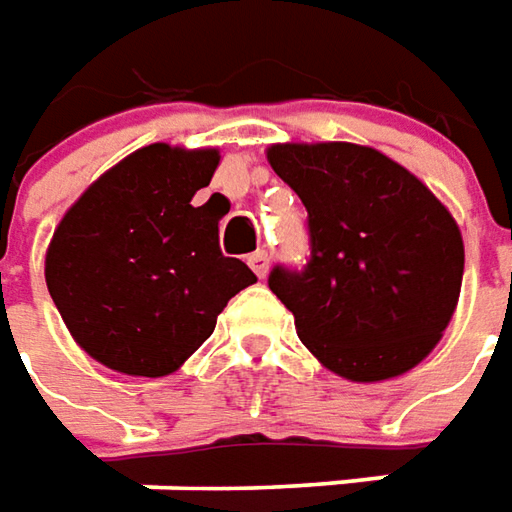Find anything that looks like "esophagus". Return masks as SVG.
Listing matches in <instances>:
<instances>
[{
    "label": "esophagus",
    "mask_w": 512,
    "mask_h": 512,
    "mask_svg": "<svg viewBox=\"0 0 512 512\" xmlns=\"http://www.w3.org/2000/svg\"><path fill=\"white\" fill-rule=\"evenodd\" d=\"M246 263L252 266V272L257 274V277H266V272H269V252H255V255L246 257Z\"/></svg>",
    "instance_id": "obj_1"
}]
</instances>
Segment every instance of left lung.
<instances>
[{"label":"left lung","mask_w":512,"mask_h":512,"mask_svg":"<svg viewBox=\"0 0 512 512\" xmlns=\"http://www.w3.org/2000/svg\"><path fill=\"white\" fill-rule=\"evenodd\" d=\"M266 155L309 212V263L269 274L297 337L351 382L411 371L459 303L465 243L453 215L371 147L274 144Z\"/></svg>","instance_id":"left-lung-1"}]
</instances>
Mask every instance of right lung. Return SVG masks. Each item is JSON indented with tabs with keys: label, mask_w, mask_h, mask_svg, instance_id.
<instances>
[{
	"label": "right lung",
	"mask_w": 512,
	"mask_h": 512,
	"mask_svg": "<svg viewBox=\"0 0 512 512\" xmlns=\"http://www.w3.org/2000/svg\"><path fill=\"white\" fill-rule=\"evenodd\" d=\"M218 150L150 144L107 169L67 209L45 257L47 291L73 340L130 377H164L215 331L255 272L223 257L218 221L195 192Z\"/></svg>",
	"instance_id": "obj_1"
}]
</instances>
